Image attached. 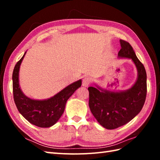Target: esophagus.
<instances>
[{
    "label": "esophagus",
    "instance_id": "34e87169",
    "mask_svg": "<svg viewBox=\"0 0 160 160\" xmlns=\"http://www.w3.org/2000/svg\"><path fill=\"white\" fill-rule=\"evenodd\" d=\"M90 83H91V79L89 78H88V77H85V78H83V80H82V86H84V87H88L90 84Z\"/></svg>",
    "mask_w": 160,
    "mask_h": 160
}]
</instances>
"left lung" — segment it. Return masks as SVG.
<instances>
[{"label":"left lung","instance_id":"left-lung-1","mask_svg":"<svg viewBox=\"0 0 160 160\" xmlns=\"http://www.w3.org/2000/svg\"><path fill=\"white\" fill-rule=\"evenodd\" d=\"M119 58L131 59L136 67L138 77L133 85L124 91H113L95 84L88 88L89 105L99 124L107 129H115L132 120L141 111L147 96V73L128 42L120 40Z\"/></svg>","mask_w":160,"mask_h":160}]
</instances>
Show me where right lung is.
<instances>
[{"instance_id": "1", "label": "right lung", "mask_w": 160, "mask_h": 160, "mask_svg": "<svg viewBox=\"0 0 160 160\" xmlns=\"http://www.w3.org/2000/svg\"><path fill=\"white\" fill-rule=\"evenodd\" d=\"M26 52L13 69L12 74L13 99L20 113L30 123L38 127L49 128L55 124L62 116L67 100L82 85V80L70 84L47 99H32L23 93L19 84L20 67Z\"/></svg>"}]
</instances>
